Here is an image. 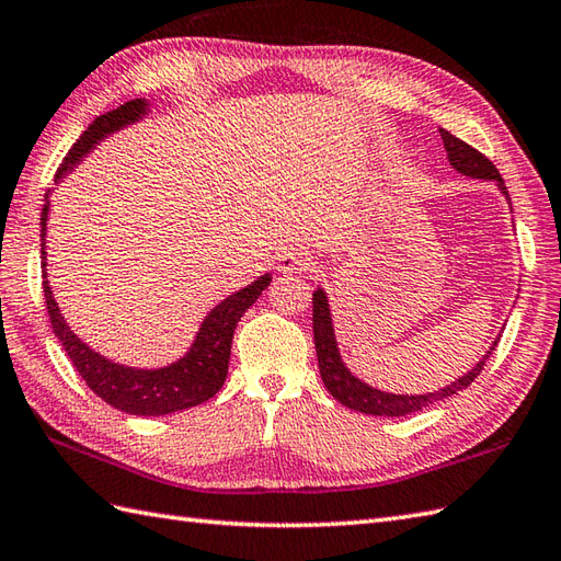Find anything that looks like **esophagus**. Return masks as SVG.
Here are the masks:
<instances>
[{
  "mask_svg": "<svg viewBox=\"0 0 561 561\" xmlns=\"http://www.w3.org/2000/svg\"><path fill=\"white\" fill-rule=\"evenodd\" d=\"M316 265V260L304 249H284L277 255V267L282 272H306Z\"/></svg>",
  "mask_w": 561,
  "mask_h": 561,
  "instance_id": "1",
  "label": "esophagus"
}]
</instances>
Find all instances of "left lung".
<instances>
[{"mask_svg":"<svg viewBox=\"0 0 561 561\" xmlns=\"http://www.w3.org/2000/svg\"><path fill=\"white\" fill-rule=\"evenodd\" d=\"M439 136H442V142H445L449 164L457 169L459 174L471 176V179L494 181L497 188L504 193V198L510 201V191L504 186V179L500 176L497 167H494L483 152H478L461 138L451 136L449 131H445V128H439ZM312 334H316L320 377L324 387H328V392L348 409L368 413V415H385V419H397V415L423 411L430 407V403H437L442 399L461 392V389H466L480 373H483L485 360L490 358L494 346H497V342H494L490 351H485L483 360L476 363L473 370H468L463 377H459L457 382L447 385L445 389H437V392H427V394H392L358 380V377L344 366V360L340 356V346H336V340H334L330 301H328V294L322 289L312 291Z\"/></svg>","mask_w":561,"mask_h":561,"instance_id":"8db88e82","label":"left lung"}]
</instances>
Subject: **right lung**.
Returning <instances> with one entry per match:
<instances>
[{
	"label": "right lung",
	"mask_w": 561,
	"mask_h": 561,
	"mask_svg": "<svg viewBox=\"0 0 561 561\" xmlns=\"http://www.w3.org/2000/svg\"><path fill=\"white\" fill-rule=\"evenodd\" d=\"M146 114H148V102L140 98L124 102L122 107H116L107 114H100L98 119L81 134V138L73 142L71 150L67 152V158H64V162L57 169L55 181L67 176L102 138L119 131V128H126L128 124L140 122ZM47 215H49V195H45V205L41 213L43 289H45L47 316L51 322V330H55V334L59 336L64 351H67V356L71 358V363L76 366L78 375L85 380V385L93 389L102 401H107L110 407L131 415H164V413L184 411L215 397L227 380L233 330H237L243 312L249 310L257 301V296L267 289L272 277L270 275L257 277L255 282L245 286V289L227 296L225 301L217 304L210 312H207L184 358H179L176 363H169V366L154 368V370L122 366V363H114L110 358L100 356L98 351H93L85 342L78 340L73 330L67 324V320H64L55 296H51L47 270H45L47 267V253H45Z\"/></svg>",
	"instance_id": "right-lung-1"
}]
</instances>
